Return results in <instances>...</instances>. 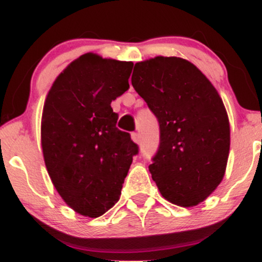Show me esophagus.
<instances>
[{"mask_svg":"<svg viewBox=\"0 0 262 262\" xmlns=\"http://www.w3.org/2000/svg\"><path fill=\"white\" fill-rule=\"evenodd\" d=\"M132 139H133V141H135V143H140V135H139V133H137V132L132 133Z\"/></svg>","mask_w":262,"mask_h":262,"instance_id":"obj_1","label":"esophagus"}]
</instances>
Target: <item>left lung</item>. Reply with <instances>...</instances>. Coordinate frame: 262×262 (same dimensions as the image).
I'll return each mask as SVG.
<instances>
[{
    "instance_id": "obj_1",
    "label": "left lung",
    "mask_w": 262,
    "mask_h": 262,
    "mask_svg": "<svg viewBox=\"0 0 262 262\" xmlns=\"http://www.w3.org/2000/svg\"><path fill=\"white\" fill-rule=\"evenodd\" d=\"M132 85L159 122L149 171L162 197L181 207L203 202L223 180L229 155V119L217 90L175 56L137 62Z\"/></svg>"
}]
</instances>
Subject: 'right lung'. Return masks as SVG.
Wrapping results in <instances>:
<instances>
[{"mask_svg":"<svg viewBox=\"0 0 262 262\" xmlns=\"http://www.w3.org/2000/svg\"><path fill=\"white\" fill-rule=\"evenodd\" d=\"M133 62L85 54L59 75L41 117L44 161L56 191L77 213L96 218L121 196L139 146L116 127L111 102L129 89Z\"/></svg>","mask_w":262,"mask_h":262,"instance_id":"1","label":"right lung"}]
</instances>
